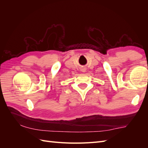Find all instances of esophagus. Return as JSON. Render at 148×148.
Segmentation results:
<instances>
[{
    "instance_id": "1",
    "label": "esophagus",
    "mask_w": 148,
    "mask_h": 148,
    "mask_svg": "<svg viewBox=\"0 0 148 148\" xmlns=\"http://www.w3.org/2000/svg\"><path fill=\"white\" fill-rule=\"evenodd\" d=\"M81 71H83V72H85V71H86V67H84V66H83V67H82L81 68Z\"/></svg>"
}]
</instances>
